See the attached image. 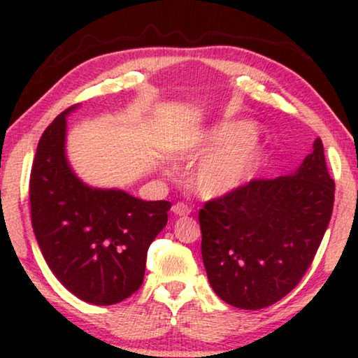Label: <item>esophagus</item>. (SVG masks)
I'll return each mask as SVG.
<instances>
[{
  "mask_svg": "<svg viewBox=\"0 0 358 358\" xmlns=\"http://www.w3.org/2000/svg\"><path fill=\"white\" fill-rule=\"evenodd\" d=\"M173 213L174 215H179V217H182V215H189L190 213V207L187 203L184 202H178L173 205Z\"/></svg>",
  "mask_w": 358,
  "mask_h": 358,
  "instance_id": "obj_1",
  "label": "esophagus"
}]
</instances>
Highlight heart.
Listing matches in <instances>:
<instances>
[{"label": "heart", "mask_w": 358, "mask_h": 358, "mask_svg": "<svg viewBox=\"0 0 358 358\" xmlns=\"http://www.w3.org/2000/svg\"><path fill=\"white\" fill-rule=\"evenodd\" d=\"M256 130L248 122L228 124L210 131L195 146L213 151L200 161L192 179L194 189L203 197H222L246 182L262 161V150L252 141Z\"/></svg>", "instance_id": "heart-1"}]
</instances>
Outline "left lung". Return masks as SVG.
Wrapping results in <instances>:
<instances>
[{"label": "left lung", "mask_w": 358, "mask_h": 358, "mask_svg": "<svg viewBox=\"0 0 358 358\" xmlns=\"http://www.w3.org/2000/svg\"><path fill=\"white\" fill-rule=\"evenodd\" d=\"M334 179L316 138L295 174L251 179L199 212L202 257L213 292L228 305L262 310L310 268L334 207Z\"/></svg>", "instance_id": "left-lung-1"}]
</instances>
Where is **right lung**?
<instances>
[{"label":"right lung","instance_id":"right-lung-1","mask_svg":"<svg viewBox=\"0 0 358 358\" xmlns=\"http://www.w3.org/2000/svg\"><path fill=\"white\" fill-rule=\"evenodd\" d=\"M70 110L38 140L29 182L32 228L66 290L92 305H115L143 283L148 248L168 223L171 202H145L124 190L83 184L65 156Z\"/></svg>","mask_w":358,"mask_h":358}]
</instances>
